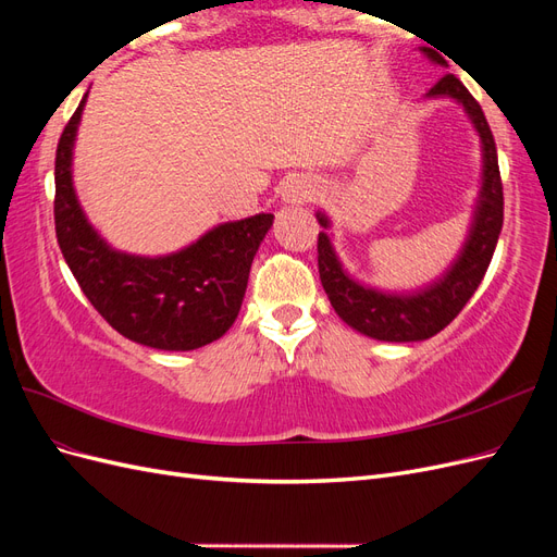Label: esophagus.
Segmentation results:
<instances>
[{
    "instance_id": "34e87169",
    "label": "esophagus",
    "mask_w": 557,
    "mask_h": 557,
    "mask_svg": "<svg viewBox=\"0 0 557 557\" xmlns=\"http://www.w3.org/2000/svg\"><path fill=\"white\" fill-rule=\"evenodd\" d=\"M313 195V185L305 178H293L285 183L283 188V201H288V205H295V201L301 199H309Z\"/></svg>"
}]
</instances>
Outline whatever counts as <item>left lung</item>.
Listing matches in <instances>:
<instances>
[{
  "label": "left lung",
  "mask_w": 557,
  "mask_h": 557,
  "mask_svg": "<svg viewBox=\"0 0 557 557\" xmlns=\"http://www.w3.org/2000/svg\"><path fill=\"white\" fill-rule=\"evenodd\" d=\"M423 50V55L430 62L446 66V60L436 50ZM425 97H448L465 109L471 125L479 132L483 156L481 190L474 213H471L467 239L458 258L450 262L446 272L411 293H391L364 285L346 272L339 256H336L330 234L325 232L330 230V218L323 211L315 213L320 227H325L318 234V272L320 283H323L330 297V305L346 325L379 342H425L436 332H442L462 311L469 297L474 295L479 283L483 281L487 264L493 260L504 221L497 148L491 125H487L479 102L453 74H446L434 88H430Z\"/></svg>",
  "instance_id": "1"
}]
</instances>
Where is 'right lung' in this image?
I'll return each instance as SVG.
<instances>
[{
	"mask_svg": "<svg viewBox=\"0 0 557 557\" xmlns=\"http://www.w3.org/2000/svg\"><path fill=\"white\" fill-rule=\"evenodd\" d=\"M81 99L55 153V234L83 295L107 323L158 350H195L234 325L252 258L274 223L272 213L211 227L170 256H132L102 239L83 213L72 178Z\"/></svg>",
	"mask_w": 557,
	"mask_h": 557,
	"instance_id": "1",
	"label": "right lung"
}]
</instances>
